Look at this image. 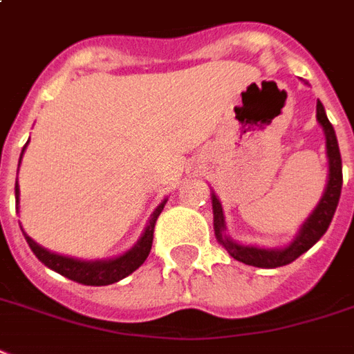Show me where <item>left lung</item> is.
Here are the masks:
<instances>
[{
  "mask_svg": "<svg viewBox=\"0 0 354 354\" xmlns=\"http://www.w3.org/2000/svg\"><path fill=\"white\" fill-rule=\"evenodd\" d=\"M317 121L321 124L323 132H325L326 158H328V179H326L325 192H323V196L319 199V203L310 212V216L302 222V225L299 227V231H297V235H295L291 243L286 244V246H280V248H263V246H254V244H243L233 241L227 235L222 203H220L216 194L211 192L214 235H216L218 243L227 250V254L233 259L259 268L283 267V265H289L297 257L302 256L304 252H308L326 233V230H328V225L332 222V216L336 212V207H338L344 177H342V156H339L336 132H334V127L328 121V117H326L325 108L321 104V100H317Z\"/></svg>",
  "mask_w": 354,
  "mask_h": 354,
  "instance_id": "8db88e82",
  "label": "left lung"
}]
</instances>
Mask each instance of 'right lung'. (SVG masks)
<instances>
[{
    "label": "right lung",
    "instance_id": "add662e5",
    "mask_svg": "<svg viewBox=\"0 0 354 354\" xmlns=\"http://www.w3.org/2000/svg\"><path fill=\"white\" fill-rule=\"evenodd\" d=\"M29 143V142H28ZM28 143L24 145L22 155H20V160H18V167H20V162H22L24 151L28 147ZM15 198H16V211L20 207V187H18V180L15 185ZM167 198L162 199V203H158L151 218H149L147 225L143 230L142 237L138 239V243L129 248L127 252H123L121 256L108 257V259H95V261H87V259H78V257L71 256H61V254H55V252H50L41 244H37L33 239L29 237L28 233L22 230L24 237L28 241L29 248L33 250V254L37 256V259L41 263H44L48 268H52L55 272H59L61 276H65L68 280L78 281V283H84V286H110V283H115V281L123 280L129 274H132L138 267H142L143 261L147 259L149 252H151V246H153V231H155L156 218L160 216L162 209L166 205ZM22 227V225H20Z\"/></svg>",
    "mask_w": 354,
    "mask_h": 354
}]
</instances>
